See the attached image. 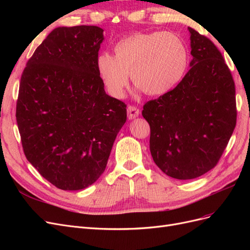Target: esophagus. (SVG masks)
<instances>
[{
	"instance_id": "obj_1",
	"label": "esophagus",
	"mask_w": 250,
	"mask_h": 250,
	"mask_svg": "<svg viewBox=\"0 0 250 250\" xmlns=\"http://www.w3.org/2000/svg\"><path fill=\"white\" fill-rule=\"evenodd\" d=\"M140 115V109L138 107L135 106H128L127 108V117L129 120H132V119H135L137 117H139Z\"/></svg>"
}]
</instances>
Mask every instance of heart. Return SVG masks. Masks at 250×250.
Here are the masks:
<instances>
[{
	"instance_id": "1",
	"label": "heart",
	"mask_w": 250,
	"mask_h": 250,
	"mask_svg": "<svg viewBox=\"0 0 250 250\" xmlns=\"http://www.w3.org/2000/svg\"><path fill=\"white\" fill-rule=\"evenodd\" d=\"M115 56L102 53L97 69L107 92L122 98L131 80L150 96L169 92L183 78L188 51L183 40L172 32L135 33L119 41Z\"/></svg>"
}]
</instances>
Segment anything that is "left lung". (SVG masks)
I'll return each instance as SVG.
<instances>
[{
	"mask_svg": "<svg viewBox=\"0 0 250 250\" xmlns=\"http://www.w3.org/2000/svg\"><path fill=\"white\" fill-rule=\"evenodd\" d=\"M191 69L177 86L142 111L150 125V152L168 176L187 180L217 165L237 122L229 66L208 37L188 27Z\"/></svg>",
	"mask_w": 250,
	"mask_h": 250,
	"instance_id": "1",
	"label": "left lung"
}]
</instances>
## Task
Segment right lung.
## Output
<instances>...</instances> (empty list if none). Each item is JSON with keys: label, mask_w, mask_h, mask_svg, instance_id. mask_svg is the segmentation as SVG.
I'll use <instances>...</instances> for the list:
<instances>
[{"label": "right lung", "mask_w": 250, "mask_h": 250, "mask_svg": "<svg viewBox=\"0 0 250 250\" xmlns=\"http://www.w3.org/2000/svg\"><path fill=\"white\" fill-rule=\"evenodd\" d=\"M97 26L58 27L22 72L17 122L27 160L58 188L78 191L106 168L126 105L108 96L97 69Z\"/></svg>", "instance_id": "obj_1"}]
</instances>
